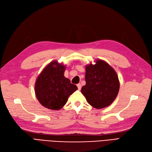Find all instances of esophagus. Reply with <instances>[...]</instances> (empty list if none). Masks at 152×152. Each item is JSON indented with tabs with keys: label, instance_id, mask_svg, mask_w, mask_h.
Segmentation results:
<instances>
[{
	"label": "esophagus",
	"instance_id": "34e87169",
	"mask_svg": "<svg viewBox=\"0 0 152 152\" xmlns=\"http://www.w3.org/2000/svg\"><path fill=\"white\" fill-rule=\"evenodd\" d=\"M77 86V87H78V89L80 90L81 89V85H80V84H78Z\"/></svg>",
	"mask_w": 152,
	"mask_h": 152
}]
</instances>
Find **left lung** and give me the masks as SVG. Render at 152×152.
I'll return each instance as SVG.
<instances>
[{"label": "left lung", "instance_id": "obj_1", "mask_svg": "<svg viewBox=\"0 0 152 152\" xmlns=\"http://www.w3.org/2000/svg\"><path fill=\"white\" fill-rule=\"evenodd\" d=\"M94 63L86 65V84L82 87L81 93L92 107L102 109L115 99L120 82L115 70L107 62L97 59Z\"/></svg>", "mask_w": 152, "mask_h": 152}]
</instances>
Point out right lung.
Returning a JSON list of instances; mask_svg holds the SVG:
<instances>
[{"label": "right lung", "mask_w": 152, "mask_h": 152, "mask_svg": "<svg viewBox=\"0 0 152 152\" xmlns=\"http://www.w3.org/2000/svg\"><path fill=\"white\" fill-rule=\"evenodd\" d=\"M66 65L53 60L45 66L37 78L35 93L43 107L53 110L61 109L68 97L78 89L64 76Z\"/></svg>", "instance_id": "add662e5"}]
</instances>
